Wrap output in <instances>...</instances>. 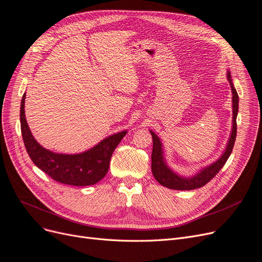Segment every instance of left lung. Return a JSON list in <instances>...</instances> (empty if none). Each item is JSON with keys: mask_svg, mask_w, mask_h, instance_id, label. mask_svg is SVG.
Returning <instances> with one entry per match:
<instances>
[{"mask_svg": "<svg viewBox=\"0 0 262 262\" xmlns=\"http://www.w3.org/2000/svg\"><path fill=\"white\" fill-rule=\"evenodd\" d=\"M227 77L230 83L231 92H232V114H233L232 115V129H231L230 138L228 140L226 149L217 161L209 164V165L205 167H202L198 172L194 173V175L189 176V177L181 176L178 172L173 171L168 166V164L165 160V156H164V148H163V143L161 139L159 138V136L156 133L150 130L152 139H153L151 169H152L154 178H156V180L159 183H161L163 187H166L172 190H183V191L201 188L203 186H205L207 182H209L212 178H214L217 175V172L224 167L226 162L228 161L232 150H233V146L236 138V116L238 112V95L236 93L233 82H232L230 71H228Z\"/></svg>", "mask_w": 262, "mask_h": 262, "instance_id": "8db88e82", "label": "left lung"}]
</instances>
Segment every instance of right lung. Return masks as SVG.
<instances>
[{"label": "right lung", "instance_id": "obj_1", "mask_svg": "<svg viewBox=\"0 0 262 262\" xmlns=\"http://www.w3.org/2000/svg\"><path fill=\"white\" fill-rule=\"evenodd\" d=\"M25 99L26 93L20 105L21 135L27 152L35 166L64 185L85 187L100 181L109 170L113 151L127 130L110 135L93 148L81 153H55L42 147L31 134L25 115Z\"/></svg>", "mask_w": 262, "mask_h": 262}]
</instances>
